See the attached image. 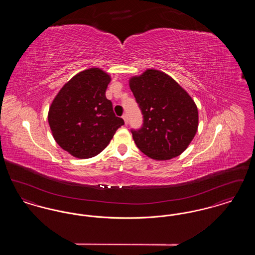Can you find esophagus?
Returning a JSON list of instances; mask_svg holds the SVG:
<instances>
[{"mask_svg":"<svg viewBox=\"0 0 255 255\" xmlns=\"http://www.w3.org/2000/svg\"><path fill=\"white\" fill-rule=\"evenodd\" d=\"M122 119H123V121H124L125 125H127V124H128V117H127V115H126V114H124V115L122 116Z\"/></svg>","mask_w":255,"mask_h":255,"instance_id":"obj_1","label":"esophagus"}]
</instances>
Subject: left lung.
Instances as JSON below:
<instances>
[{
    "label": "left lung",
    "mask_w": 255,
    "mask_h": 255,
    "mask_svg": "<svg viewBox=\"0 0 255 255\" xmlns=\"http://www.w3.org/2000/svg\"><path fill=\"white\" fill-rule=\"evenodd\" d=\"M129 86L143 115V126L132 130L135 145L147 157L167 160L188 147L198 130L197 105L168 74L148 69L132 76Z\"/></svg>",
    "instance_id": "8db88e82"
}]
</instances>
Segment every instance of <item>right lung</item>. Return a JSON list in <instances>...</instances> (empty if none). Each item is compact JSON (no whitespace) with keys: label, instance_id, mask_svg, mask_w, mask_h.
I'll return each instance as SVG.
<instances>
[{"label":"right lung","instance_id":"right-lung-1","mask_svg":"<svg viewBox=\"0 0 255 255\" xmlns=\"http://www.w3.org/2000/svg\"><path fill=\"white\" fill-rule=\"evenodd\" d=\"M111 79L102 69L84 70L61 88L49 106L48 121L53 138L74 158L98 155L124 124L105 96Z\"/></svg>","mask_w":255,"mask_h":255}]
</instances>
